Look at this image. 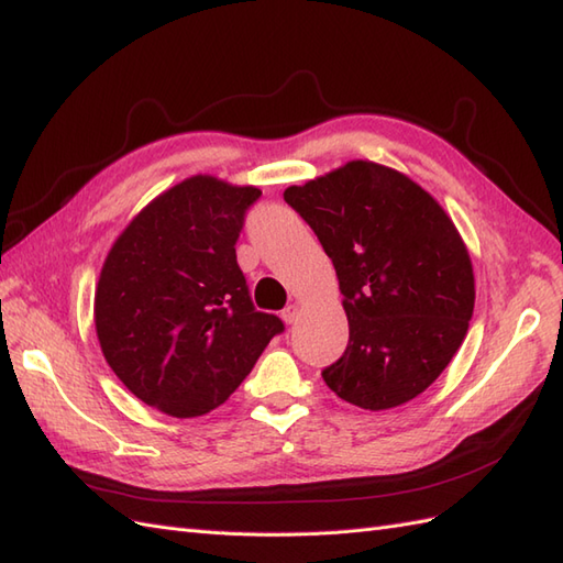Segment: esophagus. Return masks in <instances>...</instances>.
<instances>
[{"label": "esophagus", "mask_w": 563, "mask_h": 563, "mask_svg": "<svg viewBox=\"0 0 563 563\" xmlns=\"http://www.w3.org/2000/svg\"><path fill=\"white\" fill-rule=\"evenodd\" d=\"M280 317H283V321H285V323H295V321L299 319V307H297V305L285 307Z\"/></svg>", "instance_id": "34e87169"}]
</instances>
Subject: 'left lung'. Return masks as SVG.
I'll list each match as a JSON object with an SVG mask.
<instances>
[{
    "label": "left lung",
    "instance_id": "obj_1",
    "mask_svg": "<svg viewBox=\"0 0 563 563\" xmlns=\"http://www.w3.org/2000/svg\"><path fill=\"white\" fill-rule=\"evenodd\" d=\"M341 283L350 341L321 372L364 410L417 398L459 352L475 309V276L453 220L410 177L352 161L287 187Z\"/></svg>",
    "mask_w": 563,
    "mask_h": 563
}]
</instances>
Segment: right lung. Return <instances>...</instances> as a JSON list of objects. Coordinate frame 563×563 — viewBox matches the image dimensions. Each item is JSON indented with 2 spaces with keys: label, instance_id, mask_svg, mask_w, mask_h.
Returning a JSON list of instances; mask_svg holds the SVG:
<instances>
[{
  "label": "right lung",
  "instance_id": "1",
  "mask_svg": "<svg viewBox=\"0 0 563 563\" xmlns=\"http://www.w3.org/2000/svg\"><path fill=\"white\" fill-rule=\"evenodd\" d=\"M256 187L196 175L129 222L96 287V331L112 372L151 408L196 417L254 369L276 313L256 311L234 244Z\"/></svg>",
  "mask_w": 563,
  "mask_h": 563
}]
</instances>
